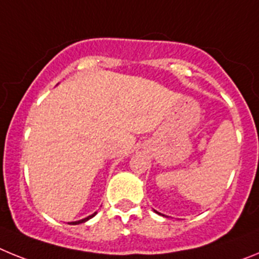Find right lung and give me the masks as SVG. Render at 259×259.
<instances>
[{
    "label": "right lung",
    "mask_w": 259,
    "mask_h": 259,
    "mask_svg": "<svg viewBox=\"0 0 259 259\" xmlns=\"http://www.w3.org/2000/svg\"><path fill=\"white\" fill-rule=\"evenodd\" d=\"M95 215H96V212H95V214H92V215H89V217H87V218L81 219V221H77V222H71V223H68V224H80V223H84V222H87V221H88V219L93 218V217H95Z\"/></svg>",
    "instance_id": "add662e5"
}]
</instances>
